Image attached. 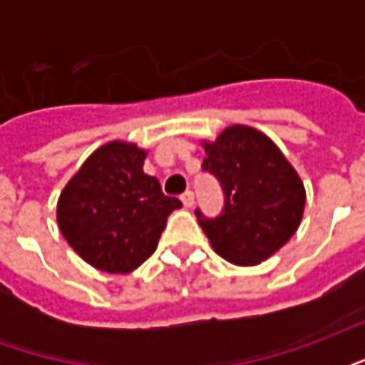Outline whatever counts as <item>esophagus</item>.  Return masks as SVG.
I'll return each instance as SVG.
<instances>
[{
  "label": "esophagus",
  "mask_w": 365,
  "mask_h": 365,
  "mask_svg": "<svg viewBox=\"0 0 365 365\" xmlns=\"http://www.w3.org/2000/svg\"><path fill=\"white\" fill-rule=\"evenodd\" d=\"M182 203H183V207H187V209H190V207H193V191H185V193H182Z\"/></svg>",
  "instance_id": "1"
}]
</instances>
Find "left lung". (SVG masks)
Segmentation results:
<instances>
[{
  "instance_id": "8db88e82",
  "label": "left lung",
  "mask_w": 365,
  "mask_h": 365,
  "mask_svg": "<svg viewBox=\"0 0 365 365\" xmlns=\"http://www.w3.org/2000/svg\"><path fill=\"white\" fill-rule=\"evenodd\" d=\"M203 170L225 193L219 217L195 211L213 250L237 266L268 260L289 240L305 211V185L275 143L248 125H232L203 140Z\"/></svg>"
}]
</instances>
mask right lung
<instances>
[{
  "label": "right lung",
  "instance_id": "obj_1",
  "mask_svg": "<svg viewBox=\"0 0 365 365\" xmlns=\"http://www.w3.org/2000/svg\"><path fill=\"white\" fill-rule=\"evenodd\" d=\"M146 150L125 140L99 146L64 185L56 207L62 237L90 266L128 274L150 258L168 215L182 201L144 174Z\"/></svg>",
  "mask_w": 365,
  "mask_h": 365
}]
</instances>
